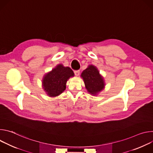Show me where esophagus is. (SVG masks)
Masks as SVG:
<instances>
[{"instance_id":"1","label":"esophagus","mask_w":153,"mask_h":153,"mask_svg":"<svg viewBox=\"0 0 153 153\" xmlns=\"http://www.w3.org/2000/svg\"><path fill=\"white\" fill-rule=\"evenodd\" d=\"M74 73L75 75L77 76H79V74H80V71H79V70H75V71H74Z\"/></svg>"}]
</instances>
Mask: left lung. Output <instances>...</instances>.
<instances>
[{
    "label": "left lung",
    "instance_id": "left-lung-1",
    "mask_svg": "<svg viewBox=\"0 0 153 153\" xmlns=\"http://www.w3.org/2000/svg\"><path fill=\"white\" fill-rule=\"evenodd\" d=\"M84 81L85 88L88 92L93 96H96L105 86L103 77L100 75L99 70L94 65H89L81 74Z\"/></svg>",
    "mask_w": 153,
    "mask_h": 153
}]
</instances>
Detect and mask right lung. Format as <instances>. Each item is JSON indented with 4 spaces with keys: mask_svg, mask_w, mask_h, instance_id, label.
Wrapping results in <instances>:
<instances>
[{
    "mask_svg": "<svg viewBox=\"0 0 153 153\" xmlns=\"http://www.w3.org/2000/svg\"><path fill=\"white\" fill-rule=\"evenodd\" d=\"M74 75L70 67L59 64L51 71L48 73L42 80L43 88L50 97L57 96L66 89V83Z\"/></svg>",
    "mask_w": 153,
    "mask_h": 153,
    "instance_id": "add662e5",
    "label": "right lung"
}]
</instances>
